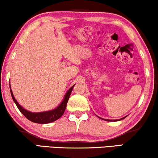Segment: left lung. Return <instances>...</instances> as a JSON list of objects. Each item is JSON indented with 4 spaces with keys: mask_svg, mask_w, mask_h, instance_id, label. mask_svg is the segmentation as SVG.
<instances>
[{
    "mask_svg": "<svg viewBox=\"0 0 158 158\" xmlns=\"http://www.w3.org/2000/svg\"><path fill=\"white\" fill-rule=\"evenodd\" d=\"M125 117H126V116H125ZM125 117H124V118H121V119H117V120H113V121H114V122H115V121H119V120H122V119H123V118H124ZM100 118V117H99ZM101 119H103V120H106V121H108V122H112L111 120H109V119H104V118H101Z\"/></svg>",
    "mask_w": 158,
    "mask_h": 158,
    "instance_id": "obj_1",
    "label": "left lung"
}]
</instances>
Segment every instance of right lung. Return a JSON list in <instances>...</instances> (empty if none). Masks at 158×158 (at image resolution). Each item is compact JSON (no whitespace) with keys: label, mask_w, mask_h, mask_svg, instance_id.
<instances>
[{"label":"right lung","mask_w":158,"mask_h":158,"mask_svg":"<svg viewBox=\"0 0 158 158\" xmlns=\"http://www.w3.org/2000/svg\"><path fill=\"white\" fill-rule=\"evenodd\" d=\"M74 85H73V87H71L70 89L68 90V91L66 93L65 96H64L63 101H62V103H60L59 106L57 107L55 109L52 110V111L40 112V113H32V112L28 111L26 109H23L22 106H21L19 104V103L17 102L16 99H15L11 89L10 90L13 100H14L15 103H16V106L18 107L19 111L22 113L23 115L26 118L34 123H38V124H48V123L53 122H55V121L57 120L58 118L61 117L62 114H64L67 106V103H68V101L69 100V98H70L71 92H72Z\"/></svg>","instance_id":"right-lung-1"}]
</instances>
